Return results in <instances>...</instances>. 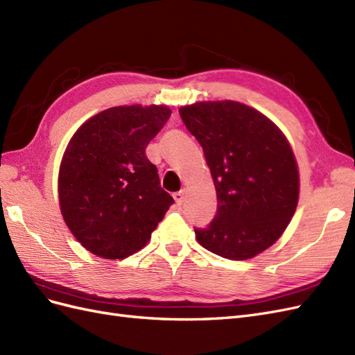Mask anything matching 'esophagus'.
Here are the masks:
<instances>
[{"instance_id": "esophagus-1", "label": "esophagus", "mask_w": 355, "mask_h": 355, "mask_svg": "<svg viewBox=\"0 0 355 355\" xmlns=\"http://www.w3.org/2000/svg\"><path fill=\"white\" fill-rule=\"evenodd\" d=\"M173 198H175L176 204H182V201H184V198H185V192L184 191L176 192V194L173 196Z\"/></svg>"}]
</instances>
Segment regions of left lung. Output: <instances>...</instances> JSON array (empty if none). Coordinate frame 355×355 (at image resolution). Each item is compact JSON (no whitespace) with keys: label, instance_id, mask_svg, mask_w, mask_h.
Masks as SVG:
<instances>
[{"label":"left lung","instance_id":"8db88e82","mask_svg":"<svg viewBox=\"0 0 355 355\" xmlns=\"http://www.w3.org/2000/svg\"><path fill=\"white\" fill-rule=\"evenodd\" d=\"M202 148L216 188V216L194 228L209 252L244 261L271 247L293 218L297 164L270 118L234 101L197 102L179 110Z\"/></svg>","mask_w":355,"mask_h":355}]
</instances>
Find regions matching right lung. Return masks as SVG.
<instances>
[{
    "label": "right lung",
    "instance_id": "add662e5",
    "mask_svg": "<svg viewBox=\"0 0 355 355\" xmlns=\"http://www.w3.org/2000/svg\"><path fill=\"white\" fill-rule=\"evenodd\" d=\"M170 114L164 105L115 106L69 141L59 170L60 211L93 254L124 259L139 252L175 202L145 154Z\"/></svg>",
    "mask_w": 355,
    "mask_h": 355
}]
</instances>
